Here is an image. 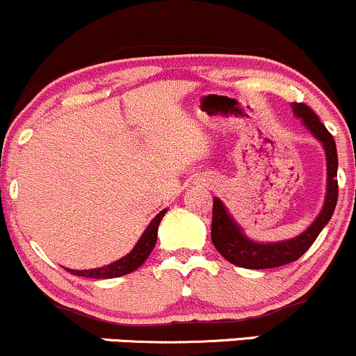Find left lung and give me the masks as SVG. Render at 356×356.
<instances>
[{
    "instance_id": "1",
    "label": "left lung",
    "mask_w": 356,
    "mask_h": 356,
    "mask_svg": "<svg viewBox=\"0 0 356 356\" xmlns=\"http://www.w3.org/2000/svg\"><path fill=\"white\" fill-rule=\"evenodd\" d=\"M292 110L297 118H300L304 127L323 144L326 152V198L321 209L319 216L314 222L309 225L304 232L292 239L277 241V243H258L244 234L241 225L236 222L234 217L225 209L222 200L213 198L212 209V243L216 250L236 266L250 270H265L284 266L299 259L309 248L312 246L324 225L330 222L332 212H334L336 202H338V152L332 136L324 127L319 117L304 103H292Z\"/></svg>"
}]
</instances>
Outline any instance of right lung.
Here are the masks:
<instances>
[{"label":"right lung","mask_w":356,"mask_h":356,"mask_svg":"<svg viewBox=\"0 0 356 356\" xmlns=\"http://www.w3.org/2000/svg\"><path fill=\"white\" fill-rule=\"evenodd\" d=\"M168 212V209L161 210L154 219L151 220L147 225L146 231L143 232L140 239L137 241L136 246L132 248V251L129 254H125L124 258L117 259V261L110 263V265L102 266V268H91V270H70L66 268L70 273L78 275V277H86V278H117L122 275L132 273L134 270L139 268L144 261L147 259V256L151 254V251L154 250L156 239H158V227L164 213Z\"/></svg>","instance_id":"1"}]
</instances>
